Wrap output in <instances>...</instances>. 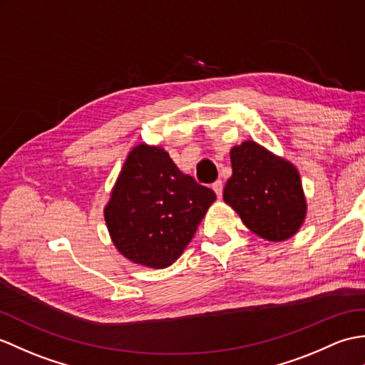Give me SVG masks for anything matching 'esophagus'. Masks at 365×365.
I'll return each mask as SVG.
<instances>
[{
  "instance_id": "1",
  "label": "esophagus",
  "mask_w": 365,
  "mask_h": 365,
  "mask_svg": "<svg viewBox=\"0 0 365 365\" xmlns=\"http://www.w3.org/2000/svg\"><path fill=\"white\" fill-rule=\"evenodd\" d=\"M211 188H213V191L216 192L217 197L222 196V190H224V183L222 180H216L213 185H211Z\"/></svg>"
}]
</instances>
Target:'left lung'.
Listing matches in <instances>:
<instances>
[{"label": "left lung", "mask_w": 365, "mask_h": 365, "mask_svg": "<svg viewBox=\"0 0 365 365\" xmlns=\"http://www.w3.org/2000/svg\"><path fill=\"white\" fill-rule=\"evenodd\" d=\"M230 160L233 174L224 200L244 225L272 242L297 233L307 216V199L295 166L255 141L232 148Z\"/></svg>", "instance_id": "1"}]
</instances>
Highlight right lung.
Listing matches in <instances>:
<instances>
[{
    "label": "right lung",
    "instance_id": "1",
    "mask_svg": "<svg viewBox=\"0 0 365 365\" xmlns=\"http://www.w3.org/2000/svg\"><path fill=\"white\" fill-rule=\"evenodd\" d=\"M215 191L183 174L160 146L127 155L104 217L118 252L135 264L165 269L192 240Z\"/></svg>",
    "mask_w": 365,
    "mask_h": 365
}]
</instances>
